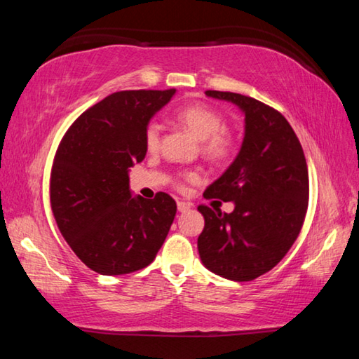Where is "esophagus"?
I'll use <instances>...</instances> for the list:
<instances>
[{
    "label": "esophagus",
    "instance_id": "esophagus-1",
    "mask_svg": "<svg viewBox=\"0 0 359 359\" xmlns=\"http://www.w3.org/2000/svg\"><path fill=\"white\" fill-rule=\"evenodd\" d=\"M191 208L190 203H185V201H177V209L179 212H185Z\"/></svg>",
    "mask_w": 359,
    "mask_h": 359
}]
</instances>
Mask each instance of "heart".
<instances>
[{
	"mask_svg": "<svg viewBox=\"0 0 359 359\" xmlns=\"http://www.w3.org/2000/svg\"><path fill=\"white\" fill-rule=\"evenodd\" d=\"M182 125H185L194 136L201 139L203 154L210 161L222 163L233 155L236 147L234 135L228 128H224L226 121L224 115L217 107L205 104V102H193L180 107L175 112ZM161 125L158 121H149L144 131V144L149 151H156L161 145ZM199 179V174L194 171L182 172L175 185L185 188V184H191Z\"/></svg>",
	"mask_w": 359,
	"mask_h": 359,
	"instance_id": "heart-1",
	"label": "heart"
}]
</instances>
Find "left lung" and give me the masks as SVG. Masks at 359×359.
I'll return each mask as SVG.
<instances>
[{
    "label": "left lung",
    "instance_id": "8db88e82",
    "mask_svg": "<svg viewBox=\"0 0 359 359\" xmlns=\"http://www.w3.org/2000/svg\"><path fill=\"white\" fill-rule=\"evenodd\" d=\"M238 104L245 136L233 165L208 187L205 199L234 201L231 214L201 204L199 257L209 271L248 282L280 263L301 233L309 205V172L302 145L277 109L250 96L208 90Z\"/></svg>",
    "mask_w": 359,
    "mask_h": 359
}]
</instances>
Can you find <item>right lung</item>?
<instances>
[{
  "instance_id": "right-lung-1",
  "label": "right lung",
  "mask_w": 359,
  "mask_h": 359,
  "mask_svg": "<svg viewBox=\"0 0 359 359\" xmlns=\"http://www.w3.org/2000/svg\"><path fill=\"white\" fill-rule=\"evenodd\" d=\"M175 93L123 90L79 115L60 142L50 171V208L79 259L102 276L149 266L169 233L177 204L168 193L133 198L128 169L147 149L149 120Z\"/></svg>"
}]
</instances>
